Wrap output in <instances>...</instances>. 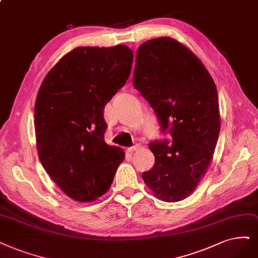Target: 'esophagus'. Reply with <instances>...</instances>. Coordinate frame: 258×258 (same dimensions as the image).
<instances>
[{
  "label": "esophagus",
  "instance_id": "1",
  "mask_svg": "<svg viewBox=\"0 0 258 258\" xmlns=\"http://www.w3.org/2000/svg\"><path fill=\"white\" fill-rule=\"evenodd\" d=\"M138 149H140V147H139L138 145H136V146H134V147H131V148H128V149H127V152H128V153H131V154H132V153H134L135 151H137Z\"/></svg>",
  "mask_w": 258,
  "mask_h": 258
}]
</instances>
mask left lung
I'll return each instance as SVG.
<instances>
[{"label":"left lung","instance_id":"left-lung-1","mask_svg":"<svg viewBox=\"0 0 258 258\" xmlns=\"http://www.w3.org/2000/svg\"><path fill=\"white\" fill-rule=\"evenodd\" d=\"M133 84L155 111L168 140L149 145L154 167L142 173L154 196L178 202L191 195L211 164L220 132L218 92L202 61L170 37L137 50Z\"/></svg>","mask_w":258,"mask_h":258}]
</instances>
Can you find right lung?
Wrapping results in <instances>:
<instances>
[{"instance_id":"1","label":"right lung","mask_w":258,"mask_h":258,"mask_svg":"<svg viewBox=\"0 0 258 258\" xmlns=\"http://www.w3.org/2000/svg\"><path fill=\"white\" fill-rule=\"evenodd\" d=\"M133 51L79 46L44 78L35 103L38 156L62 191L78 202L106 194L124 159L121 148L104 140V107L126 83Z\"/></svg>"}]
</instances>
